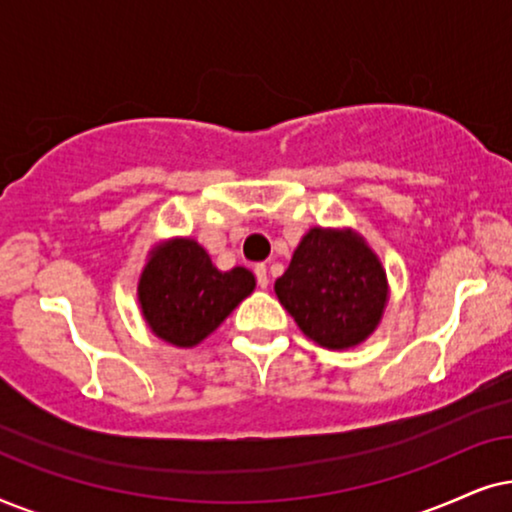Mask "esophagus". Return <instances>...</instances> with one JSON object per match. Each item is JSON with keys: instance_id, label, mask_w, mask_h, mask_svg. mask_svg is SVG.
Here are the masks:
<instances>
[{"instance_id": "1", "label": "esophagus", "mask_w": 512, "mask_h": 512, "mask_svg": "<svg viewBox=\"0 0 512 512\" xmlns=\"http://www.w3.org/2000/svg\"><path fill=\"white\" fill-rule=\"evenodd\" d=\"M255 276H257V285H260V288H267V285H269L267 264H257V267H255Z\"/></svg>"}]
</instances>
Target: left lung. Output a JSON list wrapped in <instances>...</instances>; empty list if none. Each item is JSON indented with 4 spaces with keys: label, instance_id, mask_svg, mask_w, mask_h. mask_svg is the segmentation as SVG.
<instances>
[{
    "label": "left lung",
    "instance_id": "1",
    "mask_svg": "<svg viewBox=\"0 0 512 512\" xmlns=\"http://www.w3.org/2000/svg\"><path fill=\"white\" fill-rule=\"evenodd\" d=\"M386 292V271L363 238L330 229H311L276 281L278 302L327 349L363 342L379 323Z\"/></svg>",
    "mask_w": 512,
    "mask_h": 512
}]
</instances>
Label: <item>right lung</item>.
Wrapping results in <instances>:
<instances>
[{
    "instance_id": "add662e5",
    "label": "right lung",
    "mask_w": 512,
    "mask_h": 512,
    "mask_svg": "<svg viewBox=\"0 0 512 512\" xmlns=\"http://www.w3.org/2000/svg\"><path fill=\"white\" fill-rule=\"evenodd\" d=\"M255 288L248 269L220 271L192 238H177L149 257L140 278V304L156 337L175 346L206 339Z\"/></svg>"
}]
</instances>
